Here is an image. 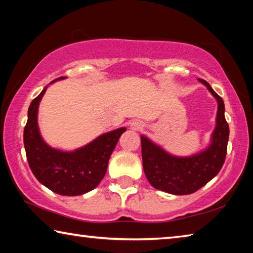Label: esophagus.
<instances>
[{"label":"esophagus","mask_w":253,"mask_h":253,"mask_svg":"<svg viewBox=\"0 0 253 253\" xmlns=\"http://www.w3.org/2000/svg\"><path fill=\"white\" fill-rule=\"evenodd\" d=\"M130 127L134 128V129H139V128H142V123L137 122V121L131 122L130 123Z\"/></svg>","instance_id":"obj_1"}]
</instances>
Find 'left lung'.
I'll list each match as a JSON object with an SVG mask.
<instances>
[{"instance_id": "left-lung-1", "label": "left lung", "mask_w": 253, "mask_h": 253, "mask_svg": "<svg viewBox=\"0 0 253 253\" xmlns=\"http://www.w3.org/2000/svg\"><path fill=\"white\" fill-rule=\"evenodd\" d=\"M199 80L217 101L216 125L208 148L192 156L178 157L165 152L147 137L140 136L145 175L153 187L169 194L194 193L216 176L225 161L229 125L224 117V102L207 81Z\"/></svg>"}]
</instances>
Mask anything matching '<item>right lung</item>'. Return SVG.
Segmentation results:
<instances>
[{
  "mask_svg": "<svg viewBox=\"0 0 253 253\" xmlns=\"http://www.w3.org/2000/svg\"><path fill=\"white\" fill-rule=\"evenodd\" d=\"M46 88L48 85L34 98L28 110L23 142L29 166L38 181L54 193L67 196L84 194L93 190L104 178L111 153L126 128L102 134L74 152L50 147L42 139L38 126V108Z\"/></svg>",
  "mask_w": 253,
  "mask_h": 253,
  "instance_id": "right-lung-1",
  "label": "right lung"
}]
</instances>
